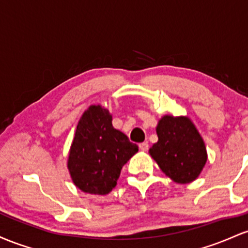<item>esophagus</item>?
<instances>
[{"mask_svg":"<svg viewBox=\"0 0 248 248\" xmlns=\"http://www.w3.org/2000/svg\"><path fill=\"white\" fill-rule=\"evenodd\" d=\"M139 149H140L141 151H147V150H149V144H147L146 141H144V143H140V144H139Z\"/></svg>","mask_w":248,"mask_h":248,"instance_id":"1","label":"esophagus"}]
</instances>
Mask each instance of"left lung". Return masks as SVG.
<instances>
[{
    "instance_id": "left-lung-1",
    "label": "left lung",
    "mask_w": 248,
    "mask_h": 248,
    "mask_svg": "<svg viewBox=\"0 0 248 248\" xmlns=\"http://www.w3.org/2000/svg\"><path fill=\"white\" fill-rule=\"evenodd\" d=\"M157 135L149 152L161 171L180 184L193 182L207 160L204 140L193 123L186 117L164 116Z\"/></svg>"
}]
</instances>
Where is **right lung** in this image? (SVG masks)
Masks as SVG:
<instances>
[{"instance_id": "obj_1", "label": "right lung", "mask_w": 248, "mask_h": 248, "mask_svg": "<svg viewBox=\"0 0 248 248\" xmlns=\"http://www.w3.org/2000/svg\"><path fill=\"white\" fill-rule=\"evenodd\" d=\"M138 146L112 126V117L101 105H91L77 125L68 169L74 184L90 194H108L121 170Z\"/></svg>"}]
</instances>
